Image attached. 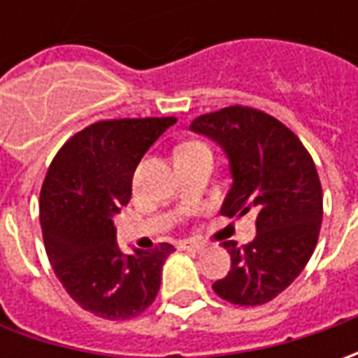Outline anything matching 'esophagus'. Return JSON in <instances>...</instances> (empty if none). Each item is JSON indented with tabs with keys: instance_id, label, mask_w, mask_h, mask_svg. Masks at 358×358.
I'll return each mask as SVG.
<instances>
[{
	"instance_id": "34e87169",
	"label": "esophagus",
	"mask_w": 358,
	"mask_h": 358,
	"mask_svg": "<svg viewBox=\"0 0 358 358\" xmlns=\"http://www.w3.org/2000/svg\"><path fill=\"white\" fill-rule=\"evenodd\" d=\"M179 249L181 251H191V253H201L205 249V245L199 241H181L179 243Z\"/></svg>"
}]
</instances>
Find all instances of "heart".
<instances>
[{"label": "heart", "mask_w": 358, "mask_h": 358, "mask_svg": "<svg viewBox=\"0 0 358 358\" xmlns=\"http://www.w3.org/2000/svg\"><path fill=\"white\" fill-rule=\"evenodd\" d=\"M179 151H209V147L199 143V141H189V143L181 145V147L177 149V153H179Z\"/></svg>", "instance_id": "heart-1"}]
</instances>
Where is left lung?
Here are the masks:
<instances>
[{"label": "left lung", "instance_id": "obj_1", "mask_svg": "<svg viewBox=\"0 0 358 358\" xmlns=\"http://www.w3.org/2000/svg\"><path fill=\"white\" fill-rule=\"evenodd\" d=\"M189 129L213 139L229 159L233 185L221 213L257 215L251 243H223L231 271L213 291L233 305H265L295 281L317 247L323 219L317 167L295 133L259 109L225 107Z\"/></svg>", "mask_w": 358, "mask_h": 358}]
</instances>
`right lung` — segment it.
<instances>
[{
    "mask_svg": "<svg viewBox=\"0 0 358 358\" xmlns=\"http://www.w3.org/2000/svg\"><path fill=\"white\" fill-rule=\"evenodd\" d=\"M175 117L97 121L76 133L49 165L39 219L49 263L81 309L107 321L139 317L157 296L161 268L175 251L117 245L113 217L131 199V181L147 149Z\"/></svg>",
    "mask_w": 358,
    "mask_h": 358,
    "instance_id": "1",
    "label": "right lung"
}]
</instances>
